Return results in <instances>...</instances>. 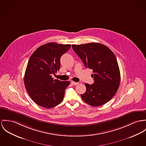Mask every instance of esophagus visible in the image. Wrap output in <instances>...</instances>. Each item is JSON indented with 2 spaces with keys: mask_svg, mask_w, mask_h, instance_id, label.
I'll return each mask as SVG.
<instances>
[{
  "mask_svg": "<svg viewBox=\"0 0 146 146\" xmlns=\"http://www.w3.org/2000/svg\"><path fill=\"white\" fill-rule=\"evenodd\" d=\"M71 83H72L73 85H74V86H76V85L78 84L79 83H78V82H73V81H72V82H71Z\"/></svg>",
  "mask_w": 146,
  "mask_h": 146,
  "instance_id": "34e87169",
  "label": "esophagus"
}]
</instances>
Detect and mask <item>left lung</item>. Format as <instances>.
<instances>
[{"label":"left lung","instance_id":"obj_1","mask_svg":"<svg viewBox=\"0 0 146 146\" xmlns=\"http://www.w3.org/2000/svg\"><path fill=\"white\" fill-rule=\"evenodd\" d=\"M85 67L93 69L94 82L86 83L81 98L92 106L98 107L110 101L119 86L121 75L116 57L107 46L98 43L72 45Z\"/></svg>","mask_w":146,"mask_h":146}]
</instances>
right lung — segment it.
Returning a JSON list of instances; mask_svg holds the SVG:
<instances>
[{
	"label": "right lung",
	"instance_id": "right-lung-1",
	"mask_svg": "<svg viewBox=\"0 0 146 146\" xmlns=\"http://www.w3.org/2000/svg\"><path fill=\"white\" fill-rule=\"evenodd\" d=\"M70 44L49 43L38 48L30 57L24 75V84L32 100L45 108H51L63 101L69 81L52 77L60 68V59Z\"/></svg>",
	"mask_w": 146,
	"mask_h": 146
}]
</instances>
